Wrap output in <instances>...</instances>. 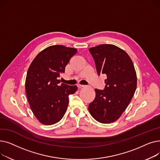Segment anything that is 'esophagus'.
<instances>
[{"mask_svg":"<svg viewBox=\"0 0 160 160\" xmlns=\"http://www.w3.org/2000/svg\"><path fill=\"white\" fill-rule=\"evenodd\" d=\"M77 86H78V89H80V88H82L84 87V86H83V85H80V84H78Z\"/></svg>","mask_w":160,"mask_h":160,"instance_id":"esophagus-1","label":"esophagus"}]
</instances>
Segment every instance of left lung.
Listing matches in <instances>:
<instances>
[{
    "mask_svg": "<svg viewBox=\"0 0 160 160\" xmlns=\"http://www.w3.org/2000/svg\"><path fill=\"white\" fill-rule=\"evenodd\" d=\"M89 50L98 74L107 76L104 90L95 89L96 96L89 105V111L98 122L110 123L119 118L135 93L136 70L128 54L115 45H100Z\"/></svg>",
    "mask_w": 160,
    "mask_h": 160,
    "instance_id": "obj_1",
    "label": "left lung"
}]
</instances>
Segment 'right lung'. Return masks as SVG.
I'll list each match as a JSON object with an SVG mask.
<instances>
[{
    "label": "right lung",
    "instance_id": "1",
    "mask_svg": "<svg viewBox=\"0 0 160 160\" xmlns=\"http://www.w3.org/2000/svg\"><path fill=\"white\" fill-rule=\"evenodd\" d=\"M77 52L74 48L50 46L40 52L29 67L25 82L27 97L33 113L42 124L60 121L68 106L69 95L77 90V86L60 84L58 79Z\"/></svg>",
    "mask_w": 160,
    "mask_h": 160
}]
</instances>
